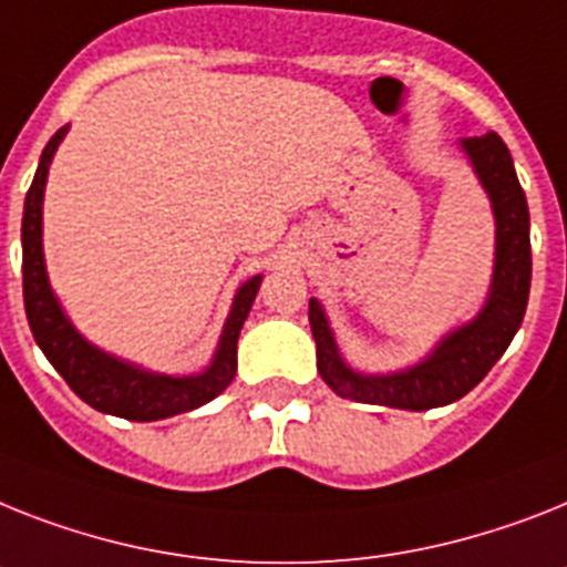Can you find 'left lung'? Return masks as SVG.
<instances>
[{"instance_id": "1", "label": "left lung", "mask_w": 567, "mask_h": 567, "mask_svg": "<svg viewBox=\"0 0 567 567\" xmlns=\"http://www.w3.org/2000/svg\"><path fill=\"white\" fill-rule=\"evenodd\" d=\"M481 188L489 196L495 219L493 280L478 316L449 330L420 362L388 373H362L341 357L330 318L318 298H310V327L316 339L318 373L344 400L388 405L402 411L441 409L461 400L489 373L522 327L530 295V214L518 185L513 156L502 135L461 138Z\"/></svg>"}]
</instances>
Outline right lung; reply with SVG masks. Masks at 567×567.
I'll return each instance as SVG.
<instances>
[{
    "instance_id": "right-lung-1",
    "label": "right lung",
    "mask_w": 567,
    "mask_h": 567,
    "mask_svg": "<svg viewBox=\"0 0 567 567\" xmlns=\"http://www.w3.org/2000/svg\"><path fill=\"white\" fill-rule=\"evenodd\" d=\"M65 133H69V124L60 126L42 150L34 182L25 194V210H22V298H25L31 333L45 359L54 364V371L95 411L135 420V423H153V420L199 409L231 385L237 373V339H240L243 321L249 318L264 275L243 280L237 287L217 350L199 373L150 371L92 344L72 324V318L65 316L63 303L51 289L45 255H42V196H45L51 158L58 153Z\"/></svg>"
}]
</instances>
